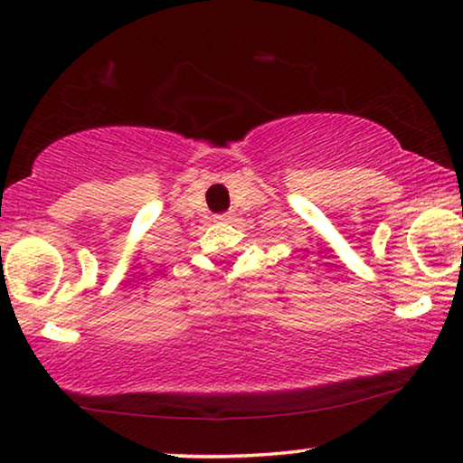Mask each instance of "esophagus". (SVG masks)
Listing matches in <instances>:
<instances>
[{
	"instance_id": "obj_1",
	"label": "esophagus",
	"mask_w": 463,
	"mask_h": 463,
	"mask_svg": "<svg viewBox=\"0 0 463 463\" xmlns=\"http://www.w3.org/2000/svg\"><path fill=\"white\" fill-rule=\"evenodd\" d=\"M231 220H232L231 213H218V215H213V222H231Z\"/></svg>"
}]
</instances>
